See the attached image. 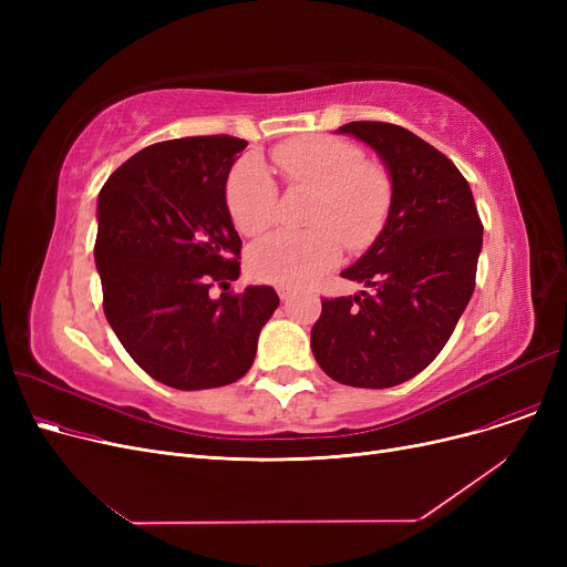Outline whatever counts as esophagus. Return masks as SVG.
I'll return each instance as SVG.
<instances>
[{"mask_svg": "<svg viewBox=\"0 0 567 567\" xmlns=\"http://www.w3.org/2000/svg\"><path fill=\"white\" fill-rule=\"evenodd\" d=\"M291 293H293V289H289V287H278L280 301H289V299H291Z\"/></svg>", "mask_w": 567, "mask_h": 567, "instance_id": "34e87169", "label": "esophagus"}]
</instances>
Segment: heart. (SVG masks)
I'll list each match as a JSON object with an SVG mask.
<instances>
[{"label":"heart","instance_id":"heart-1","mask_svg":"<svg viewBox=\"0 0 567 567\" xmlns=\"http://www.w3.org/2000/svg\"><path fill=\"white\" fill-rule=\"evenodd\" d=\"M274 161L289 186L317 190L308 212V231H278L248 252L257 280L306 287L333 268L342 241L361 250L374 241L389 214L391 190L385 176L363 163L353 144L310 135L274 148ZM227 208L236 229L259 236L276 223L278 186L261 161L238 163L227 182Z\"/></svg>","mask_w":567,"mask_h":567}]
</instances>
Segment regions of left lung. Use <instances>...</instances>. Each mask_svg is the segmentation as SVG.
<instances>
[{"label":"left lung","mask_w":567,"mask_h":567,"mask_svg":"<svg viewBox=\"0 0 567 567\" xmlns=\"http://www.w3.org/2000/svg\"><path fill=\"white\" fill-rule=\"evenodd\" d=\"M391 178L383 229L344 278L372 291L323 299L310 344L319 368L353 389H391L423 372L453 336L475 287L483 223L462 172L411 131L349 122Z\"/></svg>","instance_id":"8db88e82"}]
</instances>
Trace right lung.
<instances>
[{"mask_svg": "<svg viewBox=\"0 0 567 567\" xmlns=\"http://www.w3.org/2000/svg\"><path fill=\"white\" fill-rule=\"evenodd\" d=\"M246 146L229 135L158 142L128 158L99 195L94 259L107 323L148 377L178 391L241 379L280 303L266 285L208 293L241 274L225 188Z\"/></svg>", "mask_w": 567, "mask_h": 567, "instance_id": "obj_1", "label": "right lung"}]
</instances>
